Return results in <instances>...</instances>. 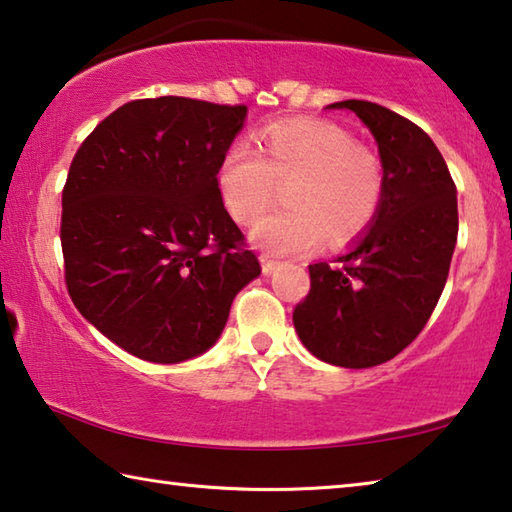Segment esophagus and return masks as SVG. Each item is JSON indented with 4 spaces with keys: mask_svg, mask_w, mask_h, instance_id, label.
<instances>
[{
    "mask_svg": "<svg viewBox=\"0 0 512 512\" xmlns=\"http://www.w3.org/2000/svg\"><path fill=\"white\" fill-rule=\"evenodd\" d=\"M277 268V262L275 259H271V257H262V271H264V275H271L273 271Z\"/></svg>",
    "mask_w": 512,
    "mask_h": 512,
    "instance_id": "obj_1",
    "label": "esophagus"
}]
</instances>
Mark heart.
Instances as JSON below:
<instances>
[{"label":"heart","mask_w":512,"mask_h":512,"mask_svg":"<svg viewBox=\"0 0 512 512\" xmlns=\"http://www.w3.org/2000/svg\"><path fill=\"white\" fill-rule=\"evenodd\" d=\"M257 146L232 144L216 171V187L232 219L248 225L273 201L277 183H289V207L253 228L264 253L300 255L323 235L329 244H345L375 221L386 189L384 162L339 124L280 121L259 131Z\"/></svg>","instance_id":"obj_1"}]
</instances>
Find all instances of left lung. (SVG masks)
Returning <instances> with one entry per match:
<instances>
[{"instance_id":"obj_1","label":"left lung","mask_w":512,"mask_h":512,"mask_svg":"<svg viewBox=\"0 0 512 512\" xmlns=\"http://www.w3.org/2000/svg\"><path fill=\"white\" fill-rule=\"evenodd\" d=\"M375 135L384 201L357 246L309 266L311 287L293 309L305 348L341 368H370L415 341L445 289L458 237L456 185L431 137L370 101H339Z\"/></svg>"}]
</instances>
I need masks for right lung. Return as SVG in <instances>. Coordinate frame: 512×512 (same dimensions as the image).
Masks as SVG:
<instances>
[{"label": "right lung", "mask_w": 512, "mask_h": 512, "mask_svg": "<svg viewBox=\"0 0 512 512\" xmlns=\"http://www.w3.org/2000/svg\"><path fill=\"white\" fill-rule=\"evenodd\" d=\"M246 106L135 99L85 137L60 214L76 309L133 357L178 363L212 348L262 273L216 187Z\"/></svg>", "instance_id": "obj_1"}]
</instances>
